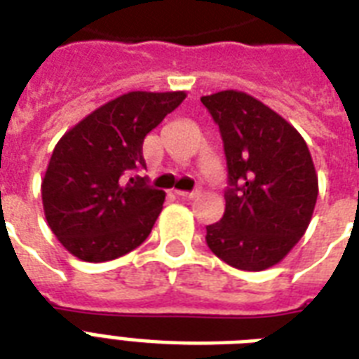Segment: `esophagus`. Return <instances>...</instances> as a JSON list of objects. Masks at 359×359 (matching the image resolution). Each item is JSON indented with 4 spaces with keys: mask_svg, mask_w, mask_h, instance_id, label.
Wrapping results in <instances>:
<instances>
[{
    "mask_svg": "<svg viewBox=\"0 0 359 359\" xmlns=\"http://www.w3.org/2000/svg\"><path fill=\"white\" fill-rule=\"evenodd\" d=\"M176 196L177 198L191 200V198H196V196H198V191H191V193H189V191H176Z\"/></svg>",
    "mask_w": 359,
    "mask_h": 359,
    "instance_id": "esophagus-1",
    "label": "esophagus"
}]
</instances>
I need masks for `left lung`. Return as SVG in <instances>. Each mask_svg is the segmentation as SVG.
Wrapping results in <instances>:
<instances>
[{
  "label": "left lung",
  "instance_id": "1",
  "mask_svg": "<svg viewBox=\"0 0 359 359\" xmlns=\"http://www.w3.org/2000/svg\"><path fill=\"white\" fill-rule=\"evenodd\" d=\"M223 136L224 215L205 226L211 252L232 268L262 271L292 251L309 226L318 176L304 136L243 91L200 99Z\"/></svg>",
  "mask_w": 359,
  "mask_h": 359
}]
</instances>
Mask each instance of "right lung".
Masks as SVG:
<instances>
[{"instance_id": "right-lung-1", "label": "right lung", "mask_w": 359, "mask_h": 359, "mask_svg": "<svg viewBox=\"0 0 359 359\" xmlns=\"http://www.w3.org/2000/svg\"><path fill=\"white\" fill-rule=\"evenodd\" d=\"M185 91H129L86 116L55 144L44 172V217L73 257L107 262L144 243L165 202L135 172L142 144Z\"/></svg>"}]
</instances>
